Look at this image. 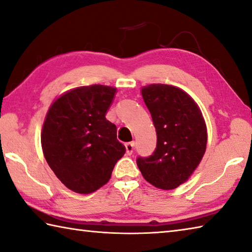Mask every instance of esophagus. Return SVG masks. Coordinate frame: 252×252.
Listing matches in <instances>:
<instances>
[{
	"label": "esophagus",
	"mask_w": 252,
	"mask_h": 252,
	"mask_svg": "<svg viewBox=\"0 0 252 252\" xmlns=\"http://www.w3.org/2000/svg\"><path fill=\"white\" fill-rule=\"evenodd\" d=\"M126 147V153L127 155H131L134 153V148H135V142H127L125 145Z\"/></svg>",
	"instance_id": "esophagus-1"
}]
</instances>
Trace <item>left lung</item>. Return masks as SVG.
Here are the masks:
<instances>
[{
  "label": "left lung",
  "instance_id": "left-lung-1",
  "mask_svg": "<svg viewBox=\"0 0 252 252\" xmlns=\"http://www.w3.org/2000/svg\"><path fill=\"white\" fill-rule=\"evenodd\" d=\"M141 94L153 117L157 147L147 158L138 157L137 165L154 187L173 189L191 177L205 154V122L197 104L181 89L150 84Z\"/></svg>",
  "mask_w": 252,
  "mask_h": 252
}]
</instances>
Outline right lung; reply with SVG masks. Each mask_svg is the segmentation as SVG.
<instances>
[{
  "mask_svg": "<svg viewBox=\"0 0 252 252\" xmlns=\"http://www.w3.org/2000/svg\"><path fill=\"white\" fill-rule=\"evenodd\" d=\"M115 88L93 84L71 90L51 104L41 131L47 163L73 192L89 194L111 179L126 148L105 114Z\"/></svg>",
  "mask_w": 252,
  "mask_h": 252,
  "instance_id": "obj_1",
  "label": "right lung"
}]
</instances>
